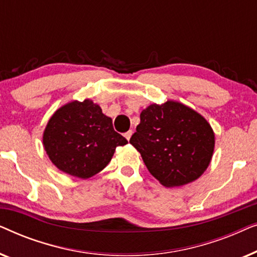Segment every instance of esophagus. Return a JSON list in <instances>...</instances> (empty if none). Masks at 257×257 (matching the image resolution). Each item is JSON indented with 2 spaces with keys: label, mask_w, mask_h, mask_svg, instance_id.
I'll list each match as a JSON object with an SVG mask.
<instances>
[{
  "label": "esophagus",
  "mask_w": 257,
  "mask_h": 257,
  "mask_svg": "<svg viewBox=\"0 0 257 257\" xmlns=\"http://www.w3.org/2000/svg\"><path fill=\"white\" fill-rule=\"evenodd\" d=\"M132 133H133V132L131 131V130H130V131L124 133V137H125V138L127 139V140H130V138H131V136H132Z\"/></svg>",
  "instance_id": "obj_1"
}]
</instances>
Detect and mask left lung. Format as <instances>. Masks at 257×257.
I'll return each mask as SVG.
<instances>
[{
    "mask_svg": "<svg viewBox=\"0 0 257 257\" xmlns=\"http://www.w3.org/2000/svg\"><path fill=\"white\" fill-rule=\"evenodd\" d=\"M130 143L160 184L175 187L196 180L206 171L215 140L202 115L184 104L168 100L143 110Z\"/></svg>",
    "mask_w": 257,
    "mask_h": 257,
    "instance_id": "left-lung-1",
    "label": "left lung"
}]
</instances>
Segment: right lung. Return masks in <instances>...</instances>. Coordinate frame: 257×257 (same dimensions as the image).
<instances>
[{
    "label": "right lung",
    "mask_w": 257,
    "mask_h": 257,
    "mask_svg": "<svg viewBox=\"0 0 257 257\" xmlns=\"http://www.w3.org/2000/svg\"><path fill=\"white\" fill-rule=\"evenodd\" d=\"M44 149L56 167L72 177H93L110 163L115 147L127 144L112 119L93 101H72L54 113L43 135Z\"/></svg>",
    "instance_id": "add662e5"
}]
</instances>
